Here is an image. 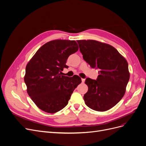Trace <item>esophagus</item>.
<instances>
[{"mask_svg":"<svg viewBox=\"0 0 146 146\" xmlns=\"http://www.w3.org/2000/svg\"><path fill=\"white\" fill-rule=\"evenodd\" d=\"M81 80H82V83H84L85 82V79L84 78H81Z\"/></svg>","mask_w":146,"mask_h":146,"instance_id":"obj_1","label":"esophagus"}]
</instances>
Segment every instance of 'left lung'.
<instances>
[{"instance_id":"8db88e82","label":"left lung","mask_w":146,"mask_h":146,"mask_svg":"<svg viewBox=\"0 0 146 146\" xmlns=\"http://www.w3.org/2000/svg\"><path fill=\"white\" fill-rule=\"evenodd\" d=\"M83 59L92 68L99 69L96 80L90 78L84 96L86 105L96 111L108 110L118 103L125 93L129 80L128 62L115 48L99 41L77 40Z\"/></svg>"}]
</instances>
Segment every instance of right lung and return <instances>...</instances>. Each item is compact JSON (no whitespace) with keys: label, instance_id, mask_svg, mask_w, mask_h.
I'll list each match as a JSON object with an SVG mask.
<instances>
[{"label":"right lung","instance_id":"add662e5","mask_svg":"<svg viewBox=\"0 0 146 146\" xmlns=\"http://www.w3.org/2000/svg\"><path fill=\"white\" fill-rule=\"evenodd\" d=\"M74 40H55L41 46L27 64L24 81L27 93L37 106L53 113L64 108L74 89L81 82L78 75H61L66 60L77 52Z\"/></svg>","mask_w":146,"mask_h":146}]
</instances>
